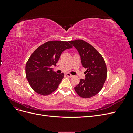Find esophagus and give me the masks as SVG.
Returning <instances> with one entry per match:
<instances>
[{
	"label": "esophagus",
	"instance_id": "1",
	"mask_svg": "<svg viewBox=\"0 0 133 133\" xmlns=\"http://www.w3.org/2000/svg\"><path fill=\"white\" fill-rule=\"evenodd\" d=\"M66 75L68 76H69V77H70V78H71V77H73V75H72L71 74H70V73H66Z\"/></svg>",
	"mask_w": 133,
	"mask_h": 133
}]
</instances>
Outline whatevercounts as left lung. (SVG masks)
<instances>
[{
  "label": "left lung",
  "mask_w": 133,
  "mask_h": 133,
  "mask_svg": "<svg viewBox=\"0 0 133 133\" xmlns=\"http://www.w3.org/2000/svg\"><path fill=\"white\" fill-rule=\"evenodd\" d=\"M69 43L74 46L80 56L83 67L87 69L85 79H81L74 89L80 97L89 98L99 93L107 79V70L105 61L99 52L90 44L83 40Z\"/></svg>",
  "instance_id": "obj_1"
}]
</instances>
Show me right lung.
Listing matches in <instances>:
<instances>
[{"mask_svg":"<svg viewBox=\"0 0 133 133\" xmlns=\"http://www.w3.org/2000/svg\"><path fill=\"white\" fill-rule=\"evenodd\" d=\"M68 42H47L39 46L28 59L26 77L32 89L38 94L48 95L57 90L64 74H57L51 66L56 65L63 51L73 48Z\"/></svg>","mask_w":133,"mask_h":133,"instance_id":"right-lung-1","label":"right lung"}]
</instances>
